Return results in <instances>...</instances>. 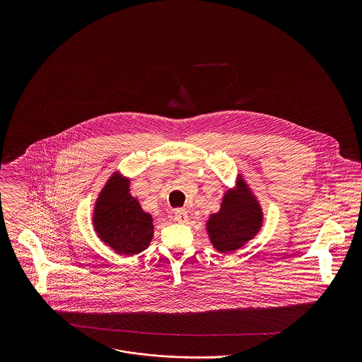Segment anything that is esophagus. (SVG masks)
I'll return each mask as SVG.
<instances>
[{
    "mask_svg": "<svg viewBox=\"0 0 362 362\" xmlns=\"http://www.w3.org/2000/svg\"><path fill=\"white\" fill-rule=\"evenodd\" d=\"M174 217L178 223H187L188 221V211L185 209H177L174 211Z\"/></svg>",
    "mask_w": 362,
    "mask_h": 362,
    "instance_id": "obj_1",
    "label": "esophagus"
}]
</instances>
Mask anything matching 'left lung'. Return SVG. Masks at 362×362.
Listing matches in <instances>:
<instances>
[{"mask_svg": "<svg viewBox=\"0 0 362 362\" xmlns=\"http://www.w3.org/2000/svg\"><path fill=\"white\" fill-rule=\"evenodd\" d=\"M241 191H228L218 213L210 216L207 233L220 252H233L254 238L262 226V210L241 181Z\"/></svg>", "mask_w": 362, "mask_h": 362, "instance_id": "8db88e82", "label": "left lung"}]
</instances>
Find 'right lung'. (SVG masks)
Returning a JSON list of instances; mask_svg holds the SVG:
<instances>
[{
    "label": "right lung",
    "mask_w": 362,
    "mask_h": 362,
    "mask_svg": "<svg viewBox=\"0 0 362 362\" xmlns=\"http://www.w3.org/2000/svg\"><path fill=\"white\" fill-rule=\"evenodd\" d=\"M95 228L99 237L122 255L145 251L153 237V218L129 194L128 182L119 175L104 187L95 209Z\"/></svg>",
    "instance_id": "obj_1"
}]
</instances>
